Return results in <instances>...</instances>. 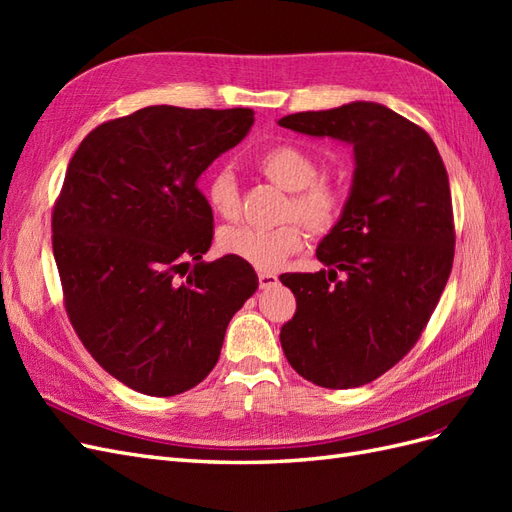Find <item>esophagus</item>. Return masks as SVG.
<instances>
[{"label": "esophagus", "instance_id": "34e87169", "mask_svg": "<svg viewBox=\"0 0 512 512\" xmlns=\"http://www.w3.org/2000/svg\"><path fill=\"white\" fill-rule=\"evenodd\" d=\"M277 282H280V280H277V275H273V273H258V286L262 290L277 286Z\"/></svg>", "mask_w": 512, "mask_h": 512}]
</instances>
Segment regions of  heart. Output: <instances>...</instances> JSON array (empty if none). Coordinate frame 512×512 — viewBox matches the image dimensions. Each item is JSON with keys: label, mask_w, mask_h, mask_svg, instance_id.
Masks as SVG:
<instances>
[{"label": "heart", "mask_w": 512, "mask_h": 512, "mask_svg": "<svg viewBox=\"0 0 512 512\" xmlns=\"http://www.w3.org/2000/svg\"><path fill=\"white\" fill-rule=\"evenodd\" d=\"M258 168L282 190L292 192L288 215L299 218L316 235L329 232L344 211V196L329 181H320L318 164L297 145L282 143L267 149L258 160ZM205 196L211 211L224 220L239 215V190L235 175L226 168L215 170L205 183ZM305 243L299 224L288 222L275 228L226 226L220 230L218 245L228 256H235L258 271H277L297 254Z\"/></svg>", "instance_id": "1"}]
</instances>
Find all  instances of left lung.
I'll list each match as a JSON object with an SVG mask.
<instances>
[{
    "mask_svg": "<svg viewBox=\"0 0 512 512\" xmlns=\"http://www.w3.org/2000/svg\"><path fill=\"white\" fill-rule=\"evenodd\" d=\"M282 128L352 147L344 211L318 243L329 271L280 280L297 312L280 331L292 369L324 389H354L416 344L453 267V205L429 134L389 106L356 100L286 115ZM344 270V281L336 271Z\"/></svg>",
    "mask_w": 512,
    "mask_h": 512,
    "instance_id": "left-lung-1",
    "label": "left lung"
}]
</instances>
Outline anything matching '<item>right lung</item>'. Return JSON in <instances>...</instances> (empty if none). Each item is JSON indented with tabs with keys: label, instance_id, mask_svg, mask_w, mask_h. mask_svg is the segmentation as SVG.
Returning a JSON list of instances; mask_svg holds the SVG:
<instances>
[{
	"label": "right lung",
	"instance_id": "1",
	"mask_svg": "<svg viewBox=\"0 0 512 512\" xmlns=\"http://www.w3.org/2000/svg\"><path fill=\"white\" fill-rule=\"evenodd\" d=\"M252 126V108L147 106L89 132L68 164L53 211L68 316L91 356L138 393L173 397L203 382L258 288L235 256L203 262L213 213L198 190Z\"/></svg>",
	"mask_w": 512,
	"mask_h": 512
}]
</instances>
